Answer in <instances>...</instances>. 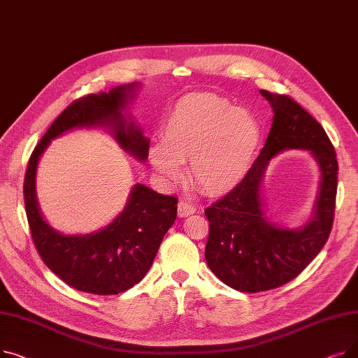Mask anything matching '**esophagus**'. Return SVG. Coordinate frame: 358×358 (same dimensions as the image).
<instances>
[{"mask_svg": "<svg viewBox=\"0 0 358 358\" xmlns=\"http://www.w3.org/2000/svg\"><path fill=\"white\" fill-rule=\"evenodd\" d=\"M196 212L194 206H192L190 203H187L184 200H181L177 206V213L180 217H189L190 215H193Z\"/></svg>", "mask_w": 358, "mask_h": 358, "instance_id": "obj_1", "label": "esophagus"}]
</instances>
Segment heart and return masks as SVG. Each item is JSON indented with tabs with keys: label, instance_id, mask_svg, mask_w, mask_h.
Listing matches in <instances>:
<instances>
[{
	"label": "heart",
	"instance_id": "1",
	"mask_svg": "<svg viewBox=\"0 0 358 358\" xmlns=\"http://www.w3.org/2000/svg\"><path fill=\"white\" fill-rule=\"evenodd\" d=\"M162 145L149 149L154 171L168 184L190 177L209 196H227L247 177L261 141V127L251 111L232 107L213 94L181 99L162 127Z\"/></svg>",
	"mask_w": 358,
	"mask_h": 358
}]
</instances>
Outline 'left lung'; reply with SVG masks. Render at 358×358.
<instances>
[{
  "mask_svg": "<svg viewBox=\"0 0 358 358\" xmlns=\"http://www.w3.org/2000/svg\"><path fill=\"white\" fill-rule=\"evenodd\" d=\"M259 92L274 113L266 145L236 189L204 212L210 223L206 262L224 285L245 293L289 283L324 248L338 180L335 150L324 127L290 97ZM292 148L309 150L320 171L311 216L299 229L281 227L269 219L262 187L269 161Z\"/></svg>",
  "mask_w": 358,
  "mask_h": 358,
  "instance_id": "8db88e82",
  "label": "left lung"
}]
</instances>
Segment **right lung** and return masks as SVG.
I'll return each instance as SVG.
<instances>
[{
    "mask_svg": "<svg viewBox=\"0 0 358 358\" xmlns=\"http://www.w3.org/2000/svg\"><path fill=\"white\" fill-rule=\"evenodd\" d=\"M139 83L91 94L68 106L34 148L24 177V204L31 238L45 264L66 285L91 294H119L134 287L152 266L161 242L177 217L174 196L135 184L123 210L90 234H62L45 219L36 194L37 165L50 142L75 129H103L141 162L149 141L131 116Z\"/></svg>",
    "mask_w": 358,
    "mask_h": 358,
    "instance_id": "1",
    "label": "right lung"
}]
</instances>
